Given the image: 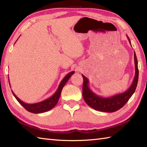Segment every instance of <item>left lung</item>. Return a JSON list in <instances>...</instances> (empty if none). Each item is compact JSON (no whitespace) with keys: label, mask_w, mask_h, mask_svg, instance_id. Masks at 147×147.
Wrapping results in <instances>:
<instances>
[{"label":"left lung","mask_w":147,"mask_h":147,"mask_svg":"<svg viewBox=\"0 0 147 147\" xmlns=\"http://www.w3.org/2000/svg\"><path fill=\"white\" fill-rule=\"evenodd\" d=\"M127 37L130 45H131L128 36H127ZM134 59H135V76L131 85L126 92L119 93V94L110 96V97H102V96H100L93 93L88 86L89 80L82 74L83 78V96L85 102L90 107L98 111L113 112L118 111L126 104L131 96L135 93L138 81L139 71L138 68V61H137L135 52H134Z\"/></svg>","instance_id":"left-lung-1"}]
</instances>
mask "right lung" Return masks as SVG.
Returning a JSON list of instances; mask_svg holds the SVG:
<instances>
[{
    "instance_id": "right-lung-1",
    "label": "right lung",
    "mask_w": 147,
    "mask_h": 147,
    "mask_svg": "<svg viewBox=\"0 0 147 147\" xmlns=\"http://www.w3.org/2000/svg\"><path fill=\"white\" fill-rule=\"evenodd\" d=\"M74 73V71H71V73H68L67 75L64 78L63 80L61 81V82L58 87L57 91L55 92L54 94L52 96H51L50 98L46 99L42 102L36 103V104H26V103H24V102L21 100L14 94V92L12 91V94H13V95L14 96V97L16 98L18 102L20 103V104L28 111L32 112V113H34V114H39V113H42V112H47L48 111H50L52 108H54L55 106V105L57 104L59 97H60L61 94V91L62 88H63L65 84L67 82L69 79L70 78L71 76L73 75Z\"/></svg>"
}]
</instances>
